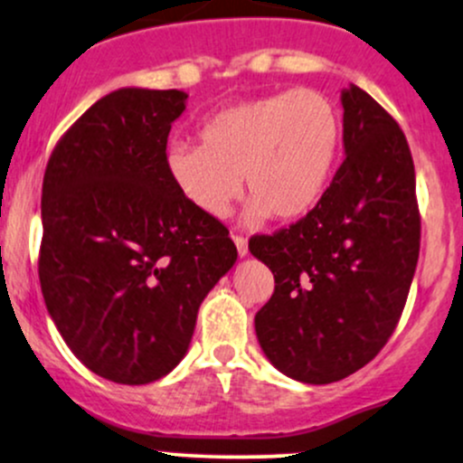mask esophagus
Instances as JSON below:
<instances>
[{"label":"esophagus","mask_w":463,"mask_h":463,"mask_svg":"<svg viewBox=\"0 0 463 463\" xmlns=\"http://www.w3.org/2000/svg\"><path fill=\"white\" fill-rule=\"evenodd\" d=\"M232 241H235L240 257H246L248 255V241L243 240V237H240V235H232Z\"/></svg>","instance_id":"obj_1"}]
</instances>
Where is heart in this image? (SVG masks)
Segmentation results:
<instances>
[{
	"mask_svg": "<svg viewBox=\"0 0 463 463\" xmlns=\"http://www.w3.org/2000/svg\"><path fill=\"white\" fill-rule=\"evenodd\" d=\"M343 118L329 96L288 90L215 111L200 145L177 142L165 169L182 200L208 220H223L246 186L255 200L248 226L268 217L297 220L323 197L336 169Z\"/></svg>",
	"mask_w": 463,
	"mask_h": 463,
	"instance_id": "obj_1",
	"label": "heart"
}]
</instances>
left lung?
<instances>
[{"label": "left lung", "instance_id": "8db88e82", "mask_svg": "<svg viewBox=\"0 0 463 463\" xmlns=\"http://www.w3.org/2000/svg\"><path fill=\"white\" fill-rule=\"evenodd\" d=\"M343 103L345 160L303 220L248 243L274 274L259 345L288 378L329 384L373 360L398 325L420 257L409 142L364 90Z\"/></svg>", "mask_w": 463, "mask_h": 463}]
</instances>
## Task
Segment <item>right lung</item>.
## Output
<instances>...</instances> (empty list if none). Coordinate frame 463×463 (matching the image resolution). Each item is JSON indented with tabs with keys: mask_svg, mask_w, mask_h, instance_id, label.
Returning a JSON list of instances; mask_svg holds the SVG:
<instances>
[{
	"mask_svg": "<svg viewBox=\"0 0 463 463\" xmlns=\"http://www.w3.org/2000/svg\"><path fill=\"white\" fill-rule=\"evenodd\" d=\"M186 99L111 91L45 166V307L76 358L111 383L146 384L175 369L202 301L237 261L228 228L186 204L166 175V138Z\"/></svg>",
	"mask_w": 463,
	"mask_h": 463,
	"instance_id": "right-lung-1",
	"label": "right lung"
}]
</instances>
